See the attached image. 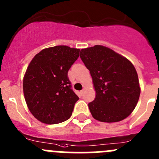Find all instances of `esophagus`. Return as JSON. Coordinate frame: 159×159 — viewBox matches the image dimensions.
<instances>
[{
	"label": "esophagus",
	"mask_w": 159,
	"mask_h": 159,
	"mask_svg": "<svg viewBox=\"0 0 159 159\" xmlns=\"http://www.w3.org/2000/svg\"><path fill=\"white\" fill-rule=\"evenodd\" d=\"M83 93H84V89H82V90L80 91V94L83 95Z\"/></svg>",
	"instance_id": "1"
}]
</instances>
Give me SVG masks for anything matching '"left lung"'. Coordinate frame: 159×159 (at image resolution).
Segmentation results:
<instances>
[{
  "instance_id": "obj_1",
  "label": "left lung",
  "mask_w": 159,
  "mask_h": 159,
  "mask_svg": "<svg viewBox=\"0 0 159 159\" xmlns=\"http://www.w3.org/2000/svg\"><path fill=\"white\" fill-rule=\"evenodd\" d=\"M80 58L89 70L96 98L89 108L95 119L116 122L135 109L141 89L135 66L123 56L101 45L82 49Z\"/></svg>"
}]
</instances>
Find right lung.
Segmentation results:
<instances>
[{
	"instance_id": "1",
	"label": "right lung",
	"mask_w": 159,
	"mask_h": 159,
	"mask_svg": "<svg viewBox=\"0 0 159 159\" xmlns=\"http://www.w3.org/2000/svg\"><path fill=\"white\" fill-rule=\"evenodd\" d=\"M80 56V49L56 46L34 56L23 80L24 99L40 122L57 124L67 120L79 97L72 90L68 70Z\"/></svg>"
}]
</instances>
